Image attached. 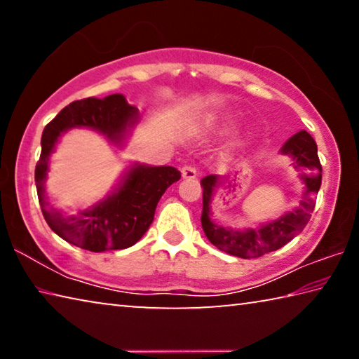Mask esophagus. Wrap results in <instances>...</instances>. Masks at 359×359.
<instances>
[{"label":"esophagus","mask_w":359,"mask_h":359,"mask_svg":"<svg viewBox=\"0 0 359 359\" xmlns=\"http://www.w3.org/2000/svg\"><path fill=\"white\" fill-rule=\"evenodd\" d=\"M182 177L187 179V180H191V179H196V169L190 165H185L182 168Z\"/></svg>","instance_id":"esophagus-1"}]
</instances>
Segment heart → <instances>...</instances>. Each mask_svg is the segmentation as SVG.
<instances>
[{
  "label": "heart",
  "instance_id": "heart-1",
  "mask_svg": "<svg viewBox=\"0 0 359 359\" xmlns=\"http://www.w3.org/2000/svg\"><path fill=\"white\" fill-rule=\"evenodd\" d=\"M231 128V121H222V125H220V130H223V131H226V130H229ZM244 144H247V139L244 141Z\"/></svg>",
  "mask_w": 359,
  "mask_h": 359
}]
</instances>
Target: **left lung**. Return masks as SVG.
Returning a JSON list of instances; mask_svg holds the SVG:
<instances>
[{
    "mask_svg": "<svg viewBox=\"0 0 359 359\" xmlns=\"http://www.w3.org/2000/svg\"><path fill=\"white\" fill-rule=\"evenodd\" d=\"M283 155L293 158L294 169L301 171V179L306 184L299 208L288 212L277 220L263 224L257 229H231L223 228L210 220V203L215 188L218 187V175H205L201 180L203 187V214L201 224L208 239L218 250L226 252L233 257L244 259L258 258L263 255L278 250L296 238L311 218L317 201V193L321 185V165L317 151V144L307 131L296 133L282 147Z\"/></svg>",
    "mask_w": 359,
    "mask_h": 359,
    "instance_id": "1",
    "label": "left lung"
}]
</instances>
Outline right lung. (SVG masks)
<instances>
[{"label":"right lung","instance_id":"1","mask_svg":"<svg viewBox=\"0 0 359 359\" xmlns=\"http://www.w3.org/2000/svg\"><path fill=\"white\" fill-rule=\"evenodd\" d=\"M136 121L137 107L128 104L123 95L115 93L102 100L71 102L42 131L41 156L34 171L41 210L53 233L69 244L96 253L135 245L154 222L163 193L180 179V171L172 166L135 165L111 196L77 215L66 217L48 205L44 194L48 156L65 131L85 126L120 145Z\"/></svg>","mask_w":359,"mask_h":359}]
</instances>
